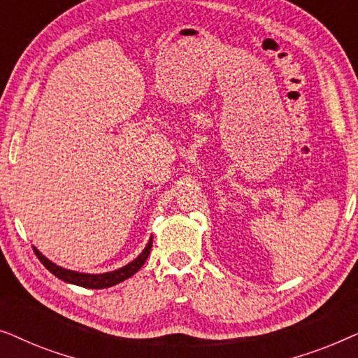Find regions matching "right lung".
Returning a JSON list of instances; mask_svg holds the SVG:
<instances>
[{
	"mask_svg": "<svg viewBox=\"0 0 358 358\" xmlns=\"http://www.w3.org/2000/svg\"><path fill=\"white\" fill-rule=\"evenodd\" d=\"M151 246H153V238L150 239V243L146 244L143 252H141L140 256L135 259V261L127 264L125 267L117 268V271H114V272L97 273V275H91V273H80V272H75V271H66V268L58 267L53 262L48 261V259L45 256H42V254L38 252L36 248H34V252H36L38 261H41L43 266H45V268H48V271H50L55 277L62 278L63 282L75 283V285H80V287H85V288H109L112 285H117V283L124 282L125 278L131 277L135 272H138L140 267L145 264L146 257H148V254L151 251Z\"/></svg>",
	"mask_w": 358,
	"mask_h": 358,
	"instance_id": "obj_1",
	"label": "right lung"
}]
</instances>
